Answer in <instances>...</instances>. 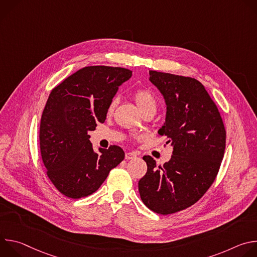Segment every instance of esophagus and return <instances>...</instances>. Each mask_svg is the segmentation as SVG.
Wrapping results in <instances>:
<instances>
[{
	"instance_id": "34e87169",
	"label": "esophagus",
	"mask_w": 257,
	"mask_h": 257,
	"mask_svg": "<svg viewBox=\"0 0 257 257\" xmlns=\"http://www.w3.org/2000/svg\"><path fill=\"white\" fill-rule=\"evenodd\" d=\"M134 158H136V154H134V153H126V155H125L126 160H132Z\"/></svg>"
}]
</instances>
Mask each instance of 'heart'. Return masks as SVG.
I'll return each instance as SVG.
<instances>
[{"instance_id":"obj_1","label":"heart","mask_w":257,"mask_h":257,"mask_svg":"<svg viewBox=\"0 0 257 257\" xmlns=\"http://www.w3.org/2000/svg\"><path fill=\"white\" fill-rule=\"evenodd\" d=\"M134 99L141 112L144 111V109H146V108H155L156 109V107H157V99H156L155 95L148 89H138L134 93ZM115 104H116V99H114L111 103H109V106H108L109 112L113 111V108L115 107Z\"/></svg>"}]
</instances>
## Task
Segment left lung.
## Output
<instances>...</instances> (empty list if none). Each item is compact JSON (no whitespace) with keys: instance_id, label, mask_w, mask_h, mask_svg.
Returning a JSON list of instances; mask_svg holds the SVG:
<instances>
[{"instance_id":"1","label":"left lung","mask_w":257,"mask_h":257,"mask_svg":"<svg viewBox=\"0 0 257 257\" xmlns=\"http://www.w3.org/2000/svg\"><path fill=\"white\" fill-rule=\"evenodd\" d=\"M150 81L166 102L159 134L172 142L173 154L163 166L143 157L148 172L138 189L150 209L170 214L191 206L210 187L224 157L226 130L215 103L198 80L150 71Z\"/></svg>"}]
</instances>
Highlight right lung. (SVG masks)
<instances>
[{
	"label": "right lung",
	"instance_id": "right-lung-1",
	"mask_svg": "<svg viewBox=\"0 0 257 257\" xmlns=\"http://www.w3.org/2000/svg\"><path fill=\"white\" fill-rule=\"evenodd\" d=\"M132 71L88 66L56 86L46 103L40 128L41 154L55 187L69 198L95 192L125 157L120 146L94 152L88 131L103 123L109 103Z\"/></svg>",
	"mask_w": 257,
	"mask_h": 257
}]
</instances>
